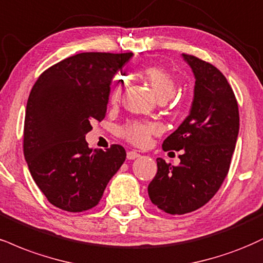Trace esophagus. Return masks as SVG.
<instances>
[{
  "mask_svg": "<svg viewBox=\"0 0 263 263\" xmlns=\"http://www.w3.org/2000/svg\"><path fill=\"white\" fill-rule=\"evenodd\" d=\"M138 157H140V154H138L136 151L127 152V159L128 160H134V159H136V158H138Z\"/></svg>",
  "mask_w": 263,
  "mask_h": 263,
  "instance_id": "esophagus-1",
  "label": "esophagus"
}]
</instances>
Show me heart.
I'll use <instances>...</instances> for the list:
<instances>
[{
	"mask_svg": "<svg viewBox=\"0 0 263 263\" xmlns=\"http://www.w3.org/2000/svg\"><path fill=\"white\" fill-rule=\"evenodd\" d=\"M142 76L147 80L158 99H169L176 91V82L166 69L157 66H149L144 68ZM122 80H118L112 85L110 93V101L112 104L118 103L122 93ZM157 126L151 122L142 121H128L120 128V132L128 142L136 145H145L149 142L151 136L157 132Z\"/></svg>",
	"mask_w": 263,
	"mask_h": 263,
	"instance_id": "1",
	"label": "heart"
}]
</instances>
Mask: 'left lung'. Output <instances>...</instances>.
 <instances>
[{
    "label": "left lung",
    "instance_id": "1",
    "mask_svg": "<svg viewBox=\"0 0 263 263\" xmlns=\"http://www.w3.org/2000/svg\"><path fill=\"white\" fill-rule=\"evenodd\" d=\"M195 76L189 116L163 142L164 151H181L174 166L157 159L148 185L152 203L169 214L194 212L217 194L228 175L239 134V107L227 78L217 67L182 53Z\"/></svg>",
    "mask_w": 263,
    "mask_h": 263
}]
</instances>
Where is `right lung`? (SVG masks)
Masks as SVG:
<instances>
[{"label": "right lung", "mask_w": 263, "mask_h": 263, "mask_svg": "<svg viewBox=\"0 0 263 263\" xmlns=\"http://www.w3.org/2000/svg\"><path fill=\"white\" fill-rule=\"evenodd\" d=\"M134 53L82 52L39 76L28 98L24 157L37 187L60 210L83 212L99 203L126 159L122 145L90 149L85 135L105 118L110 84Z\"/></svg>", "instance_id": "right-lung-1"}]
</instances>
